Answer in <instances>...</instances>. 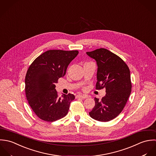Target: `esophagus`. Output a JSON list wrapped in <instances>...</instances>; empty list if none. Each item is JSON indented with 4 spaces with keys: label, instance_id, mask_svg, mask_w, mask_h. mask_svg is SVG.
I'll list each match as a JSON object with an SVG mask.
<instances>
[{
    "label": "esophagus",
    "instance_id": "1",
    "mask_svg": "<svg viewBox=\"0 0 156 156\" xmlns=\"http://www.w3.org/2000/svg\"><path fill=\"white\" fill-rule=\"evenodd\" d=\"M76 98H81L82 99H86L87 98V96H84V95H80V94H78L76 96Z\"/></svg>",
    "mask_w": 156,
    "mask_h": 156
}]
</instances>
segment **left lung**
Returning a JSON list of instances; mask_svg holds the SVG:
<instances>
[{"label": "left lung", "instance_id": "obj_1", "mask_svg": "<svg viewBox=\"0 0 156 156\" xmlns=\"http://www.w3.org/2000/svg\"><path fill=\"white\" fill-rule=\"evenodd\" d=\"M87 55L94 59L98 66L97 89L105 88L101 100L94 98L95 105L89 115L101 122H108L122 111L131 91L130 72L125 62L110 51L100 48Z\"/></svg>", "mask_w": 156, "mask_h": 156}]
</instances>
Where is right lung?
I'll list each match as a JSON object with an SVG mask.
<instances>
[{"instance_id": "1", "label": "right lung", "mask_w": 156, "mask_h": 156, "mask_svg": "<svg viewBox=\"0 0 156 156\" xmlns=\"http://www.w3.org/2000/svg\"><path fill=\"white\" fill-rule=\"evenodd\" d=\"M78 51L49 50L38 57L30 66L25 77L27 99L35 115L47 122L60 119L68 113L73 94L58 97L55 83L66 74L68 65Z\"/></svg>"}]
</instances>
